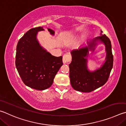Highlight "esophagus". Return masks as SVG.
Listing matches in <instances>:
<instances>
[{
    "label": "esophagus",
    "mask_w": 126,
    "mask_h": 126,
    "mask_svg": "<svg viewBox=\"0 0 126 126\" xmlns=\"http://www.w3.org/2000/svg\"><path fill=\"white\" fill-rule=\"evenodd\" d=\"M71 60V56L68 54H65L63 56V63H67L69 62Z\"/></svg>",
    "instance_id": "34e87169"
}]
</instances>
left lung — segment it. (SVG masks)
Listing matches in <instances>:
<instances>
[{
	"mask_svg": "<svg viewBox=\"0 0 126 126\" xmlns=\"http://www.w3.org/2000/svg\"><path fill=\"white\" fill-rule=\"evenodd\" d=\"M102 32V31H101ZM100 40L106 46L107 57L106 62L102 67L94 72L87 70V54L88 47H83L72 52V61L69 64V78L71 85L75 90L89 93L104 85L108 80L113 67V57L112 52L110 40L106 35L95 38L89 47H93L96 42Z\"/></svg>",
	"mask_w": 126,
	"mask_h": 126,
	"instance_id": "left-lung-1",
	"label": "left lung"
}]
</instances>
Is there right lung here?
Here are the masks:
<instances>
[{
  "instance_id": "obj_1",
  "label": "right lung",
  "mask_w": 126,
  "mask_h": 126,
  "mask_svg": "<svg viewBox=\"0 0 126 126\" xmlns=\"http://www.w3.org/2000/svg\"><path fill=\"white\" fill-rule=\"evenodd\" d=\"M42 27L30 30L17 43L15 65L25 85L36 90L49 88L59 68L63 65L62 56H52L41 47L36 39ZM52 35L54 32L48 29Z\"/></svg>"
}]
</instances>
